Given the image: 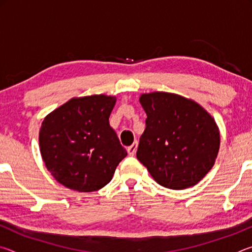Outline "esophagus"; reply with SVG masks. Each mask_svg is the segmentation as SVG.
Segmentation results:
<instances>
[{"label":"esophagus","instance_id":"esophagus-1","mask_svg":"<svg viewBox=\"0 0 252 252\" xmlns=\"http://www.w3.org/2000/svg\"><path fill=\"white\" fill-rule=\"evenodd\" d=\"M136 148H138V143L136 142H134L133 144H132V146H130V147H127V153H129V156H131V157H133L134 155H135V152H136Z\"/></svg>","mask_w":252,"mask_h":252}]
</instances>
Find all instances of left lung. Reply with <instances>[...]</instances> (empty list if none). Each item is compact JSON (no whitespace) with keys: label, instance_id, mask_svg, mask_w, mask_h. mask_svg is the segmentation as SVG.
I'll return each instance as SVG.
<instances>
[{"label":"left lung","instance_id":"left-lung-1","mask_svg":"<svg viewBox=\"0 0 252 252\" xmlns=\"http://www.w3.org/2000/svg\"><path fill=\"white\" fill-rule=\"evenodd\" d=\"M139 100L147 120L138 160L162 187L182 190L197 185L219 152L215 119L197 102L174 93H144Z\"/></svg>","mask_w":252,"mask_h":252}]
</instances>
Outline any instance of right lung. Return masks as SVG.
Instances as JSON below:
<instances>
[{
  "mask_svg": "<svg viewBox=\"0 0 252 252\" xmlns=\"http://www.w3.org/2000/svg\"><path fill=\"white\" fill-rule=\"evenodd\" d=\"M116 96L73 97L42 122V159L55 180L71 190L92 192L108 185L126 149L110 126Z\"/></svg>",
  "mask_w": 252,
  "mask_h": 252,
  "instance_id": "1",
  "label": "right lung"
}]
</instances>
